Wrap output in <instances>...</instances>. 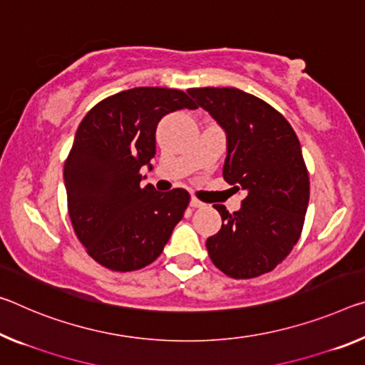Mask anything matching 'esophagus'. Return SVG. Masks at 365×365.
I'll list each match as a JSON object with an SVG mask.
<instances>
[{
	"mask_svg": "<svg viewBox=\"0 0 365 365\" xmlns=\"http://www.w3.org/2000/svg\"><path fill=\"white\" fill-rule=\"evenodd\" d=\"M190 206H192V207H203L205 203H203V201H200L198 198H192V200H190Z\"/></svg>",
	"mask_w": 365,
	"mask_h": 365,
	"instance_id": "1",
	"label": "esophagus"
}]
</instances>
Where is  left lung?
Segmentation results:
<instances>
[{"label":"left lung","mask_w":365,"mask_h":365,"mask_svg":"<svg viewBox=\"0 0 365 365\" xmlns=\"http://www.w3.org/2000/svg\"><path fill=\"white\" fill-rule=\"evenodd\" d=\"M227 136L224 180L247 193L239 211L216 205L222 227L206 240L234 279L273 271L302 234L310 182L296 131L269 103L235 88L188 89Z\"/></svg>","instance_id":"obj_1"}]
</instances>
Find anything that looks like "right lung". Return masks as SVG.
Masks as SVG:
<instances>
[{
  "label": "right lung",
  "instance_id": "add662e5",
  "mask_svg": "<svg viewBox=\"0 0 365 365\" xmlns=\"http://www.w3.org/2000/svg\"><path fill=\"white\" fill-rule=\"evenodd\" d=\"M180 108L198 107L183 91L135 88L101 101L81 121L63 172L68 212L86 252L108 269L151 264L187 210V190L141 185L158 123Z\"/></svg>",
  "mask_w": 365,
  "mask_h": 365
}]
</instances>
